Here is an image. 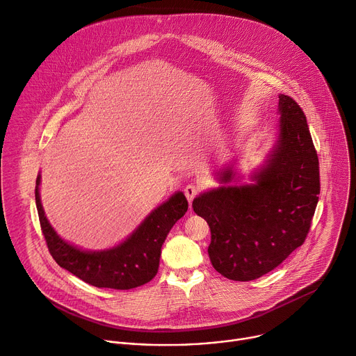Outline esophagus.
Wrapping results in <instances>:
<instances>
[{
    "instance_id": "esophagus-1",
    "label": "esophagus",
    "mask_w": 356,
    "mask_h": 356,
    "mask_svg": "<svg viewBox=\"0 0 356 356\" xmlns=\"http://www.w3.org/2000/svg\"><path fill=\"white\" fill-rule=\"evenodd\" d=\"M184 193H185V197H186L188 202L191 204V202L194 201L195 195L198 194V186H197V185H193V184H189V185H186V186H185Z\"/></svg>"
}]
</instances>
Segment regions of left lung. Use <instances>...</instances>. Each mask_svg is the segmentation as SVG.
<instances>
[{
  "mask_svg": "<svg viewBox=\"0 0 356 356\" xmlns=\"http://www.w3.org/2000/svg\"><path fill=\"white\" fill-rule=\"evenodd\" d=\"M275 144L252 184L238 182L235 159L215 177L220 186L193 202L211 229L208 255L228 280L252 281L277 268L304 243L319 195V161L300 106L280 94Z\"/></svg>",
  "mask_w": 356,
  "mask_h": 356,
  "instance_id": "1",
  "label": "left lung"
}]
</instances>
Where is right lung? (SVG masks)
I'll list each match as a JSON object with an SVG mask.
<instances>
[{
    "instance_id": "add662e5",
    "label": "right lung",
    "mask_w": 356,
    "mask_h": 356,
    "mask_svg": "<svg viewBox=\"0 0 356 356\" xmlns=\"http://www.w3.org/2000/svg\"><path fill=\"white\" fill-rule=\"evenodd\" d=\"M40 184L38 174L35 204L49 254L61 268L97 288L132 289L149 282L158 272L163 241L188 209L184 193L178 191L118 245L101 251H87L63 239L51 227L41 204Z\"/></svg>"
}]
</instances>
